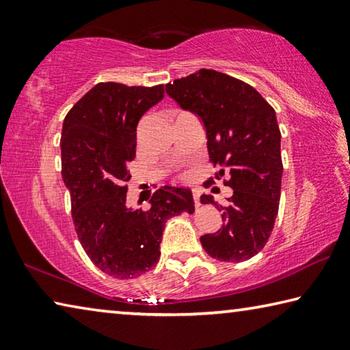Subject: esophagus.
I'll use <instances>...</instances> for the list:
<instances>
[{"instance_id":"esophagus-1","label":"esophagus","mask_w":350,"mask_h":350,"mask_svg":"<svg viewBox=\"0 0 350 350\" xmlns=\"http://www.w3.org/2000/svg\"><path fill=\"white\" fill-rule=\"evenodd\" d=\"M193 199H194V205L200 206V193H199V189H193Z\"/></svg>"}]
</instances>
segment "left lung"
Masks as SVG:
<instances>
[{"label": "left lung", "mask_w": 350, "mask_h": 350, "mask_svg": "<svg viewBox=\"0 0 350 350\" xmlns=\"http://www.w3.org/2000/svg\"><path fill=\"white\" fill-rule=\"evenodd\" d=\"M180 108L200 117L206 131L215 179L233 189L222 206L202 194L200 202L222 213V228L200 236L211 258L241 262L262 250L273 230L281 198V133L275 109L245 81L213 69H200L167 85Z\"/></svg>", "instance_id": "obj_1"}]
</instances>
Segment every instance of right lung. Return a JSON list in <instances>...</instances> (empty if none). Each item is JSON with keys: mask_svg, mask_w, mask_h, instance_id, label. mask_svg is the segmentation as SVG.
Wrapping results in <instances>:
<instances>
[{"mask_svg": "<svg viewBox=\"0 0 350 350\" xmlns=\"http://www.w3.org/2000/svg\"><path fill=\"white\" fill-rule=\"evenodd\" d=\"M163 94V85L98 83L63 122L62 176L77 236L94 265L118 280L156 267L165 222L183 211L194 213L188 188H159L148 210L131 208L126 200L137 123Z\"/></svg>", "mask_w": 350, "mask_h": 350, "instance_id": "obj_1", "label": "right lung"}]
</instances>
